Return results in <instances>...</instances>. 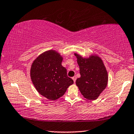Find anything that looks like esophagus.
Listing matches in <instances>:
<instances>
[{"label": "esophagus", "mask_w": 134, "mask_h": 134, "mask_svg": "<svg viewBox=\"0 0 134 134\" xmlns=\"http://www.w3.org/2000/svg\"><path fill=\"white\" fill-rule=\"evenodd\" d=\"M72 79L73 80L74 83H75V82H76V76H73V77H72Z\"/></svg>", "instance_id": "34e87169"}]
</instances>
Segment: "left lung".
I'll return each mask as SVG.
<instances>
[{
  "label": "left lung",
  "instance_id": "1",
  "mask_svg": "<svg viewBox=\"0 0 134 134\" xmlns=\"http://www.w3.org/2000/svg\"><path fill=\"white\" fill-rule=\"evenodd\" d=\"M79 67L81 77L76 84L85 98L96 100L106 88L108 75L104 63L98 55L91 54L89 57H82L75 53Z\"/></svg>",
  "mask_w": 134,
  "mask_h": 134
}]
</instances>
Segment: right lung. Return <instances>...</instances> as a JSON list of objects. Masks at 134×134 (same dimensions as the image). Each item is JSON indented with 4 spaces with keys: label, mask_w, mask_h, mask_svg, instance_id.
<instances>
[{
    "label": "right lung",
    "mask_w": 134,
    "mask_h": 134,
    "mask_svg": "<svg viewBox=\"0 0 134 134\" xmlns=\"http://www.w3.org/2000/svg\"><path fill=\"white\" fill-rule=\"evenodd\" d=\"M63 57L55 50H49L36 58L30 75L34 85L41 95L51 100L63 96L73 81L68 77L62 65Z\"/></svg>",
    "instance_id": "obj_1"
}]
</instances>
